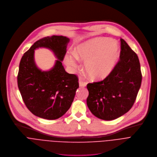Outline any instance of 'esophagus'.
I'll return each mask as SVG.
<instances>
[{"instance_id":"obj_1","label":"esophagus","mask_w":157,"mask_h":157,"mask_svg":"<svg viewBox=\"0 0 157 157\" xmlns=\"http://www.w3.org/2000/svg\"><path fill=\"white\" fill-rule=\"evenodd\" d=\"M79 86H80V87H85V86H86V83L83 82H82V81H80V82H79Z\"/></svg>"}]
</instances>
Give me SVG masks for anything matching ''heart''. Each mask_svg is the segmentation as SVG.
Returning <instances> with one entry per match:
<instances>
[{
    "label": "heart",
    "mask_w": 157,
    "mask_h": 157,
    "mask_svg": "<svg viewBox=\"0 0 157 157\" xmlns=\"http://www.w3.org/2000/svg\"><path fill=\"white\" fill-rule=\"evenodd\" d=\"M120 56V48L114 40L97 38L78 44L74 54L65 56L64 62L73 72L78 68V60L93 80H102L115 69Z\"/></svg>",
    "instance_id": "b5f03b06"
}]
</instances>
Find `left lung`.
<instances>
[{"mask_svg": "<svg viewBox=\"0 0 157 157\" xmlns=\"http://www.w3.org/2000/svg\"><path fill=\"white\" fill-rule=\"evenodd\" d=\"M120 60L103 81L87 85V106L97 117L111 121L128 112L133 106L142 82L137 55L121 39Z\"/></svg>", "mask_w": 157, "mask_h": 157, "instance_id": "8db88e82", "label": "left lung"}]
</instances>
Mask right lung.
Instances as JSON below:
<instances>
[{"label":"right lung","instance_id":"1","mask_svg":"<svg viewBox=\"0 0 157 157\" xmlns=\"http://www.w3.org/2000/svg\"><path fill=\"white\" fill-rule=\"evenodd\" d=\"M70 39L63 36L43 38L31 46L22 56L17 77L19 90L28 109L34 115L46 119H56L70 108L77 89L78 78L68 74L62 66ZM44 47L56 57L54 66L42 71L34 60V50Z\"/></svg>","mask_w":157,"mask_h":157}]
</instances>
